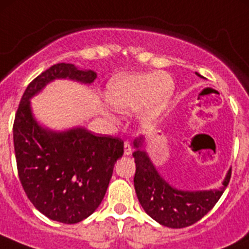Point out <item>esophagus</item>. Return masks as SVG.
Returning a JSON list of instances; mask_svg holds the SVG:
<instances>
[{
  "mask_svg": "<svg viewBox=\"0 0 249 249\" xmlns=\"http://www.w3.org/2000/svg\"><path fill=\"white\" fill-rule=\"evenodd\" d=\"M131 143L129 141H125L124 142V154L125 155H130L131 154Z\"/></svg>",
  "mask_w": 249,
  "mask_h": 249,
  "instance_id": "1",
  "label": "esophagus"
}]
</instances>
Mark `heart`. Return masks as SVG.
Returning a JSON list of instances; mask_svg holds the SVG:
<instances>
[{"label": "heart", "mask_w": 249, "mask_h": 249, "mask_svg": "<svg viewBox=\"0 0 249 249\" xmlns=\"http://www.w3.org/2000/svg\"><path fill=\"white\" fill-rule=\"evenodd\" d=\"M172 92L173 82L167 74H126L110 82L107 99L120 110H134L144 104L141 115L149 122L165 109Z\"/></svg>", "instance_id": "heart-1"}]
</instances>
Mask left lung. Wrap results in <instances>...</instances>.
<instances>
[{
  "label": "left lung",
  "instance_id": "left-lung-1",
  "mask_svg": "<svg viewBox=\"0 0 249 249\" xmlns=\"http://www.w3.org/2000/svg\"><path fill=\"white\" fill-rule=\"evenodd\" d=\"M200 76L199 73H196ZM141 141L135 140L137 148L134 152L136 172L135 190L143 210L149 217L164 227L180 229L190 227L207 214L229 184L231 169L227 173L223 187L214 190L184 192L171 187L157 171L144 150H141Z\"/></svg>",
  "mask_w": 249,
  "mask_h": 249
}]
</instances>
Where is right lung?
I'll list each match as a JSON object with an SVG mask.
<instances>
[{
  "label": "right lung",
  "mask_w": 249,
  "mask_h": 249,
  "mask_svg": "<svg viewBox=\"0 0 249 249\" xmlns=\"http://www.w3.org/2000/svg\"><path fill=\"white\" fill-rule=\"evenodd\" d=\"M57 78L90 84L96 73L62 62L35 78L16 113L14 150L19 179L32 205L49 219L74 224L89 217L101 203L115 161L124 153V142L84 127L55 132L39 126L30 99Z\"/></svg>",
  "instance_id": "obj_1"
}]
</instances>
